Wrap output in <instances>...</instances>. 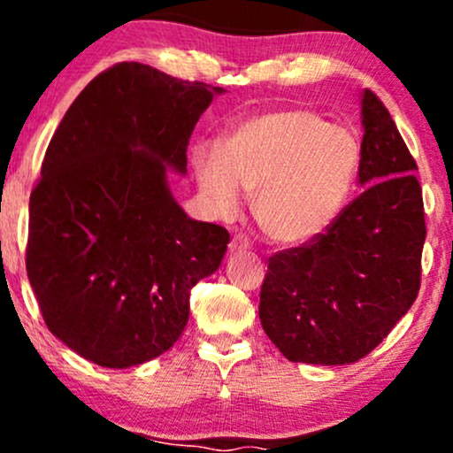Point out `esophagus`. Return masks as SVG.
Wrapping results in <instances>:
<instances>
[{
  "label": "esophagus",
  "mask_w": 453,
  "mask_h": 453,
  "mask_svg": "<svg viewBox=\"0 0 453 453\" xmlns=\"http://www.w3.org/2000/svg\"><path fill=\"white\" fill-rule=\"evenodd\" d=\"M249 247H251V242H249V238L244 236V234H236V236H234L232 242H230V253L247 251Z\"/></svg>",
  "instance_id": "esophagus-1"
}]
</instances>
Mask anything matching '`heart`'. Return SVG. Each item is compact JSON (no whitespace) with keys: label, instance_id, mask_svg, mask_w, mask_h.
Returning <instances> with one entry per match:
<instances>
[{"label":"heart","instance_id":"heart-1","mask_svg":"<svg viewBox=\"0 0 453 453\" xmlns=\"http://www.w3.org/2000/svg\"><path fill=\"white\" fill-rule=\"evenodd\" d=\"M360 164V144L345 126L309 108L249 117L223 140L221 153L200 147L194 168L202 196L223 217L241 209V189L266 236L300 244L341 215Z\"/></svg>","mask_w":453,"mask_h":453}]
</instances>
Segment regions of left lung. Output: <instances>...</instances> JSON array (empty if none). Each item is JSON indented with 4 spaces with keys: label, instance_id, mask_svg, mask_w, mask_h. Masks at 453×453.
<instances>
[{
    "label": "left lung",
    "instance_id": "obj_1",
    "mask_svg": "<svg viewBox=\"0 0 453 453\" xmlns=\"http://www.w3.org/2000/svg\"><path fill=\"white\" fill-rule=\"evenodd\" d=\"M362 126V194L319 236L268 259L259 319L289 362H357L418 298L426 241L418 164L368 89Z\"/></svg>",
    "mask_w": 453,
    "mask_h": 453
}]
</instances>
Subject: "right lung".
Returning a JSON list of instances; mask_svg holds the SVG:
<instances>
[{
	"label": "right lung",
	"mask_w": 453,
	"mask_h": 453,
	"mask_svg": "<svg viewBox=\"0 0 453 453\" xmlns=\"http://www.w3.org/2000/svg\"><path fill=\"white\" fill-rule=\"evenodd\" d=\"M221 87L123 61L67 108L29 197L27 277L49 330L85 360L129 368L168 351L189 294L230 234L187 217L165 170Z\"/></svg>",
	"instance_id": "add662e5"
}]
</instances>
